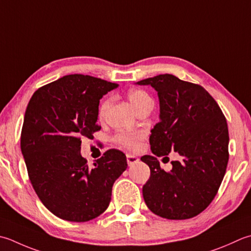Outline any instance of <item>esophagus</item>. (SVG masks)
I'll return each mask as SVG.
<instances>
[{
	"label": "esophagus",
	"instance_id": "esophagus-1",
	"mask_svg": "<svg viewBox=\"0 0 251 251\" xmlns=\"http://www.w3.org/2000/svg\"><path fill=\"white\" fill-rule=\"evenodd\" d=\"M126 158H127V164H128V166L134 165L135 163H137V162L139 161V159L137 158L136 155H132V154H127Z\"/></svg>",
	"mask_w": 251,
	"mask_h": 251
}]
</instances>
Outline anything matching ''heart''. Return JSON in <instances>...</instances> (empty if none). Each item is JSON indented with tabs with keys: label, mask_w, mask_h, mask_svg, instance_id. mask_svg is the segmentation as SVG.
Returning <instances> with one entry per match:
<instances>
[{
	"label": "heart",
	"mask_w": 251,
	"mask_h": 251,
	"mask_svg": "<svg viewBox=\"0 0 251 251\" xmlns=\"http://www.w3.org/2000/svg\"><path fill=\"white\" fill-rule=\"evenodd\" d=\"M128 99L131 102L132 106L135 107V110H139L142 105H145L147 102L152 101L151 98L148 96V93L142 91V90H130L128 92ZM110 105V98H106V99L103 100L99 107V116L102 117L104 116L107 107ZM141 134L139 132H131V131H119L114 137V140L117 144L125 147V148L129 150H136L140 145L141 140Z\"/></svg>",
	"instance_id": "obj_1"
}]
</instances>
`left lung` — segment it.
<instances>
[{
    "instance_id": "left-lung-1",
    "label": "left lung",
    "mask_w": 251,
    "mask_h": 251,
    "mask_svg": "<svg viewBox=\"0 0 251 251\" xmlns=\"http://www.w3.org/2000/svg\"><path fill=\"white\" fill-rule=\"evenodd\" d=\"M158 92L160 122L151 130L154 155L141 161L150 168L142 187L152 212L169 220L194 218L217 195L228 162L227 123L209 92L199 85L164 74L136 82ZM177 151L170 172L162 170L156 156Z\"/></svg>"
}]
</instances>
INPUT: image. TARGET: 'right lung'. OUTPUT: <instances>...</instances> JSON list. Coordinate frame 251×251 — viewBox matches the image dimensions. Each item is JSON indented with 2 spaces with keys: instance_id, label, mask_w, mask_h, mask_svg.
I'll use <instances>...</instances> for the list:
<instances>
[{
  "instance_id": "obj_1",
  "label": "right lung",
  "mask_w": 251,
  "mask_h": 251,
  "mask_svg": "<svg viewBox=\"0 0 251 251\" xmlns=\"http://www.w3.org/2000/svg\"><path fill=\"white\" fill-rule=\"evenodd\" d=\"M117 83L88 75L64 76L33 93L24 117L21 149L39 199L57 218L87 222L104 212L114 181L127 169L126 155L111 149L93 168L80 153L91 139L99 103Z\"/></svg>"
}]
</instances>
